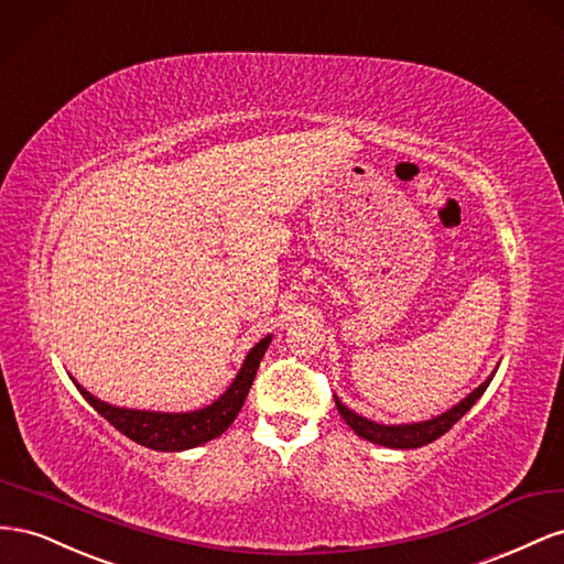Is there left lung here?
<instances>
[{"label":"left lung","mask_w":564,"mask_h":564,"mask_svg":"<svg viewBox=\"0 0 564 564\" xmlns=\"http://www.w3.org/2000/svg\"><path fill=\"white\" fill-rule=\"evenodd\" d=\"M494 376H496V371L485 382H481L477 390H473L468 397L460 399L456 406L430 417V421H421V423H399V425L376 423V421H371V417H364L359 413H354L349 406L343 404L340 397H335V406H337V411H340V415L345 417V423L354 432H357L361 440L380 444V446H388V448H417V446H425L434 440H440L444 432L452 430L460 421V417L475 406V401L481 394H485V390L489 388V382H491Z\"/></svg>","instance_id":"8db88e82"}]
</instances>
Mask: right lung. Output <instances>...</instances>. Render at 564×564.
I'll return each mask as SVG.
<instances>
[{
  "instance_id": "right-lung-1",
  "label": "right lung",
  "mask_w": 564,
  "mask_h": 564,
  "mask_svg": "<svg viewBox=\"0 0 564 564\" xmlns=\"http://www.w3.org/2000/svg\"><path fill=\"white\" fill-rule=\"evenodd\" d=\"M271 337L273 335L262 337V340L248 351L243 366L238 368V373L231 380L227 392L215 399L213 404L196 411L170 413L112 406L108 401H101L99 397L87 392L75 378L70 380L75 382L79 394L94 406V411H99L112 427L124 434V437H130L141 446L155 448V452H186V448H196L219 437V434L227 432L229 425L236 421V415L240 406H243V401L250 392V384L257 376V368H260L264 351L271 345Z\"/></svg>"
}]
</instances>
